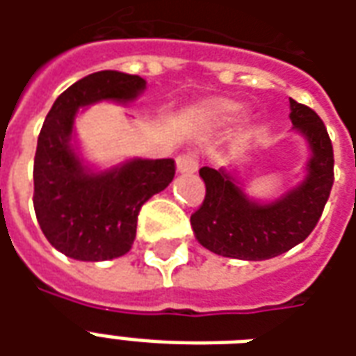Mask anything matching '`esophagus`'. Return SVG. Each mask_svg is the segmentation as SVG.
<instances>
[{
    "mask_svg": "<svg viewBox=\"0 0 356 356\" xmlns=\"http://www.w3.org/2000/svg\"><path fill=\"white\" fill-rule=\"evenodd\" d=\"M198 170V154L196 152H185L177 158L179 173H194Z\"/></svg>",
    "mask_w": 356,
    "mask_h": 356,
    "instance_id": "34e87169",
    "label": "esophagus"
}]
</instances>
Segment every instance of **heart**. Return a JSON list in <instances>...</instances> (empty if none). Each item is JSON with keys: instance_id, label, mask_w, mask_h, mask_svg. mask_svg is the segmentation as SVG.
<instances>
[{"instance_id": "obj_1", "label": "heart", "mask_w": 356, "mask_h": 356, "mask_svg": "<svg viewBox=\"0 0 356 356\" xmlns=\"http://www.w3.org/2000/svg\"><path fill=\"white\" fill-rule=\"evenodd\" d=\"M236 110H238L236 104H227V106H223V112H227V114H232V112H236Z\"/></svg>"}]
</instances>
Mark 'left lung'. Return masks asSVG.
I'll list each match as a JSON object with an SVG mask.
<instances>
[{"label":"left lung","instance_id":"8db88e82","mask_svg":"<svg viewBox=\"0 0 356 356\" xmlns=\"http://www.w3.org/2000/svg\"><path fill=\"white\" fill-rule=\"evenodd\" d=\"M290 120L309 143L305 181L280 196L259 204L248 198L232 171L202 168L206 198L193 216L196 240L223 257L263 261L286 254L313 232L334 185V148L328 131L313 108L290 99Z\"/></svg>","mask_w":356,"mask_h":356}]
</instances>
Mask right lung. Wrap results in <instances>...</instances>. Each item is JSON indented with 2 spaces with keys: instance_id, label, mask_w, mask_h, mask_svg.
<instances>
[{
  "instance_id": "add662e5",
  "label": "right lung",
  "mask_w": 356,
  "mask_h": 356,
  "mask_svg": "<svg viewBox=\"0 0 356 356\" xmlns=\"http://www.w3.org/2000/svg\"><path fill=\"white\" fill-rule=\"evenodd\" d=\"M147 81L102 70L78 80L53 102L38 137L34 209L45 238L78 261H106L131 250L143 204L170 185L175 162L129 160L91 171L72 147L78 110L99 101H135Z\"/></svg>"
}]
</instances>
